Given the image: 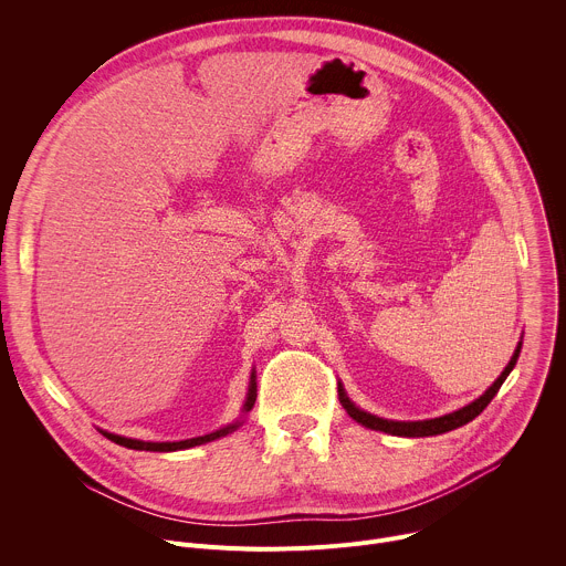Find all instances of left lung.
<instances>
[{
	"label": "left lung",
	"mask_w": 566,
	"mask_h": 566,
	"mask_svg": "<svg viewBox=\"0 0 566 566\" xmlns=\"http://www.w3.org/2000/svg\"><path fill=\"white\" fill-rule=\"evenodd\" d=\"M520 352H522V343H517V349H515L511 363L500 374V378L486 391H483L476 400H472L470 406H465V408H461V410H457L452 415L439 417V419H428V421H389V419H380L376 415H369V412L356 408L354 402L349 400V396L345 394L340 382H338V398L343 402V408L347 410V415L356 423H360V426H365L369 430H380V432H387V434H394V437H434V434H443V432H450V430H457V428L470 423L474 417H479L483 410H486L489 402L495 398V394L500 391V387L504 385V380L513 371V367H515V363L520 358Z\"/></svg>",
	"instance_id": "8db88e82"
}]
</instances>
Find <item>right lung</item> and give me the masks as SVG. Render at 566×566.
I'll use <instances>...</instances> for the list:
<instances>
[{
    "label": "right lung",
    "instance_id": "obj_1",
    "mask_svg": "<svg viewBox=\"0 0 566 566\" xmlns=\"http://www.w3.org/2000/svg\"><path fill=\"white\" fill-rule=\"evenodd\" d=\"M255 398H258V382H255V374L251 376V385H249V396H247V402H244V410L241 412H251L253 406H255ZM241 426V421H234L217 432H210V434H203V437H195V439H186V441H138V439H127V437H120V434H112V432H103V437H107L109 441L118 443V446H125V448H132V450H149V452H175V450H186V448H195V446H203L208 441H214L219 437H226L230 432H234L237 428Z\"/></svg>",
    "mask_w": 566,
    "mask_h": 566
}]
</instances>
